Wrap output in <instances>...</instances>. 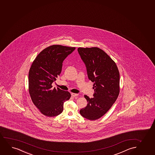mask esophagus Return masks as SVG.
<instances>
[{
	"label": "esophagus",
	"instance_id": "34e87169",
	"mask_svg": "<svg viewBox=\"0 0 155 155\" xmlns=\"http://www.w3.org/2000/svg\"><path fill=\"white\" fill-rule=\"evenodd\" d=\"M71 96H72V97H75L78 96V94H74V93H71Z\"/></svg>",
	"mask_w": 155,
	"mask_h": 155
}]
</instances>
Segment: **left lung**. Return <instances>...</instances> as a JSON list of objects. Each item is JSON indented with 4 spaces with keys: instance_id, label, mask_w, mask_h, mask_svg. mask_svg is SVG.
<instances>
[{
    "instance_id": "obj_1",
    "label": "left lung",
    "mask_w": 155,
    "mask_h": 155,
    "mask_svg": "<svg viewBox=\"0 0 155 155\" xmlns=\"http://www.w3.org/2000/svg\"><path fill=\"white\" fill-rule=\"evenodd\" d=\"M86 66L88 78L94 82V97H84L87 105L80 110L86 119L96 120L109 111L120 92V73L117 65L103 50L98 48H78Z\"/></svg>"
}]
</instances>
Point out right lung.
<instances>
[{
	"mask_svg": "<svg viewBox=\"0 0 155 155\" xmlns=\"http://www.w3.org/2000/svg\"><path fill=\"white\" fill-rule=\"evenodd\" d=\"M75 50L53 45L38 54L29 73V91L33 103L41 112L48 117H56L63 111V104L71 94L59 88H53L52 83L61 73L63 62Z\"/></svg>",
	"mask_w": 155,
	"mask_h": 155,
	"instance_id": "1",
	"label": "right lung"
}]
</instances>
